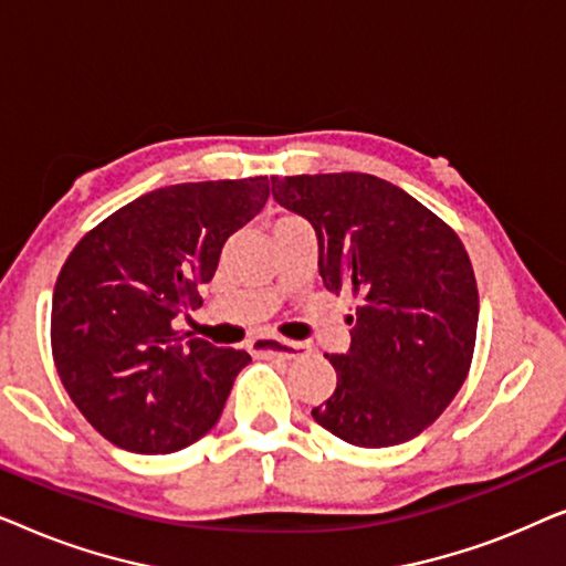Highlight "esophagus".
<instances>
[{"label": "esophagus", "instance_id": "obj_1", "mask_svg": "<svg viewBox=\"0 0 566 566\" xmlns=\"http://www.w3.org/2000/svg\"><path fill=\"white\" fill-rule=\"evenodd\" d=\"M250 350L260 358H285V360H296L304 358L306 347L301 343H291V339H281V337H254L250 343Z\"/></svg>", "mask_w": 566, "mask_h": 566}]
</instances>
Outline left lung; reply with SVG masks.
<instances>
[{
  "instance_id": "1",
  "label": "left lung",
  "mask_w": 566,
  "mask_h": 566,
  "mask_svg": "<svg viewBox=\"0 0 566 566\" xmlns=\"http://www.w3.org/2000/svg\"><path fill=\"white\" fill-rule=\"evenodd\" d=\"M273 198L319 239L329 291L358 298L350 350L314 420L363 448L399 446L438 420L474 358L479 293L461 239L397 185L363 172L273 177Z\"/></svg>"
}]
</instances>
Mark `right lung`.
Listing matches in <instances>:
<instances>
[{
    "mask_svg": "<svg viewBox=\"0 0 566 566\" xmlns=\"http://www.w3.org/2000/svg\"><path fill=\"white\" fill-rule=\"evenodd\" d=\"M268 177L182 182L130 200L87 231L61 268L51 350L87 422L130 453H175L219 422L244 350L185 339L172 322L221 247L262 211Z\"/></svg>",
    "mask_w": 566,
    "mask_h": 566,
    "instance_id": "add662e5",
    "label": "right lung"
}]
</instances>
